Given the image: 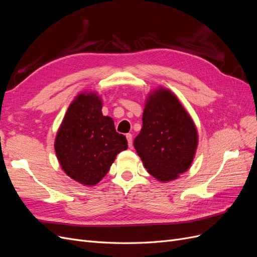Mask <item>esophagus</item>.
<instances>
[{"mask_svg":"<svg viewBox=\"0 0 257 257\" xmlns=\"http://www.w3.org/2000/svg\"><path fill=\"white\" fill-rule=\"evenodd\" d=\"M126 139H127L128 147L132 148V146H133V136H132V134H126Z\"/></svg>","mask_w":257,"mask_h":257,"instance_id":"1","label":"esophagus"}]
</instances>
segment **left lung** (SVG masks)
I'll use <instances>...</instances> for the list:
<instances>
[{
  "instance_id": "obj_1",
  "label": "left lung",
  "mask_w": 257,
  "mask_h": 257,
  "mask_svg": "<svg viewBox=\"0 0 257 257\" xmlns=\"http://www.w3.org/2000/svg\"><path fill=\"white\" fill-rule=\"evenodd\" d=\"M198 133L189 112L174 93L158 88L147 97L143 127L134 147L147 172L161 182L175 180L195 157Z\"/></svg>"
}]
</instances>
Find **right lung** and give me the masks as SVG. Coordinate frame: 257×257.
<instances>
[{"label":"right lung","mask_w":257,"mask_h":257,"mask_svg":"<svg viewBox=\"0 0 257 257\" xmlns=\"http://www.w3.org/2000/svg\"><path fill=\"white\" fill-rule=\"evenodd\" d=\"M96 92H81L68 106L54 141V150L64 173L91 186L107 175L116 154L127 149L124 135L115 132L110 116L102 113Z\"/></svg>","instance_id":"obj_1"}]
</instances>
